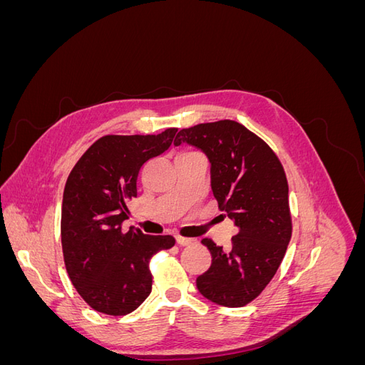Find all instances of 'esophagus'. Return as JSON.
<instances>
[{"mask_svg": "<svg viewBox=\"0 0 365 365\" xmlns=\"http://www.w3.org/2000/svg\"><path fill=\"white\" fill-rule=\"evenodd\" d=\"M176 244L180 247H190L195 244L193 239H187V237H176Z\"/></svg>", "mask_w": 365, "mask_h": 365, "instance_id": "obj_1", "label": "esophagus"}]
</instances>
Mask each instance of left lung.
Masks as SVG:
<instances>
[{"label": "left lung", "instance_id": "8db88e82", "mask_svg": "<svg viewBox=\"0 0 365 365\" xmlns=\"http://www.w3.org/2000/svg\"><path fill=\"white\" fill-rule=\"evenodd\" d=\"M181 143L207 155L219 208L239 230L228 251L212 239H202L212 264L196 279V288L216 304L242 307L267 288L291 240L289 189L283 165L267 143L233 120L181 129L173 145Z\"/></svg>", "mask_w": 365, "mask_h": 365}]
</instances>
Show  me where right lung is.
<instances>
[{
  "mask_svg": "<svg viewBox=\"0 0 365 365\" xmlns=\"http://www.w3.org/2000/svg\"><path fill=\"white\" fill-rule=\"evenodd\" d=\"M176 128L158 135H105L73 168L63 190L61 237L65 268L83 300L106 315L130 314L152 291L149 260L175 245L121 224L137 196L140 169L172 145Z\"/></svg>",
  "mask_w": 365,
  "mask_h": 365,
  "instance_id": "obj_1",
  "label": "right lung"
}]
</instances>
